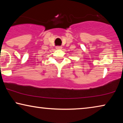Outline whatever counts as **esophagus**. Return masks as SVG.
<instances>
[{
  "instance_id": "obj_1",
  "label": "esophagus",
  "mask_w": 123,
  "mask_h": 123,
  "mask_svg": "<svg viewBox=\"0 0 123 123\" xmlns=\"http://www.w3.org/2000/svg\"><path fill=\"white\" fill-rule=\"evenodd\" d=\"M56 49H57V50H60V49H62V47L61 46H57L56 47Z\"/></svg>"
}]
</instances>
